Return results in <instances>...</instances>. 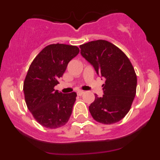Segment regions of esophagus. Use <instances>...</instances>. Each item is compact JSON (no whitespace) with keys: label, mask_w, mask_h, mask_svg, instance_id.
I'll use <instances>...</instances> for the list:
<instances>
[{"label":"esophagus","mask_w":160,"mask_h":160,"mask_svg":"<svg viewBox=\"0 0 160 160\" xmlns=\"http://www.w3.org/2000/svg\"><path fill=\"white\" fill-rule=\"evenodd\" d=\"M84 93L85 92L83 91V90H80V91L77 92V95H78V96H82V95L84 94Z\"/></svg>","instance_id":"34e87169"}]
</instances>
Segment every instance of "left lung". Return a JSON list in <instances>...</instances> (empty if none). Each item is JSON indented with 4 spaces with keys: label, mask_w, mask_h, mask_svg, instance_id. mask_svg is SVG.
<instances>
[{
    "label": "left lung",
    "mask_w": 160,
    "mask_h": 160,
    "mask_svg": "<svg viewBox=\"0 0 160 160\" xmlns=\"http://www.w3.org/2000/svg\"><path fill=\"white\" fill-rule=\"evenodd\" d=\"M82 56L105 79L104 95L89 106L95 121L111 125L122 120L129 111L136 94L137 77L129 59L118 47L106 40L80 45Z\"/></svg>",
    "instance_id": "left-lung-1"
}]
</instances>
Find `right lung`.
<instances>
[{
    "mask_svg": "<svg viewBox=\"0 0 160 160\" xmlns=\"http://www.w3.org/2000/svg\"><path fill=\"white\" fill-rule=\"evenodd\" d=\"M79 52L76 46L49 45L31 63L24 81L25 103L34 118L46 128H59L70 119L77 93H62L54 88Z\"/></svg>",
    "mask_w": 160,
    "mask_h": 160,
    "instance_id": "obj_1",
    "label": "right lung"
}]
</instances>
